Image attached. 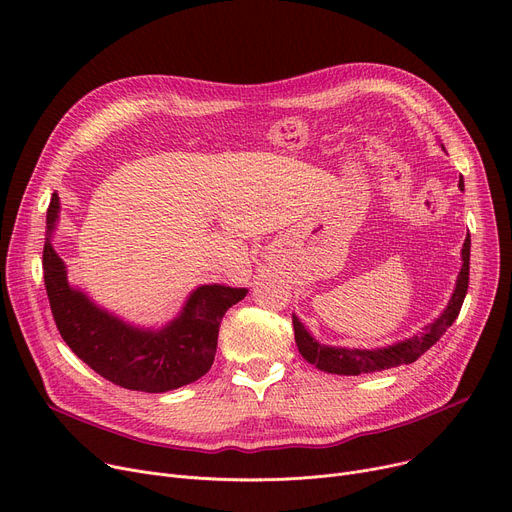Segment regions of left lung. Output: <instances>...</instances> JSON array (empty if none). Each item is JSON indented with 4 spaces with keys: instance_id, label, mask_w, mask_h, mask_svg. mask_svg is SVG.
I'll return each instance as SVG.
<instances>
[{
    "instance_id": "obj_1",
    "label": "left lung",
    "mask_w": 512,
    "mask_h": 512,
    "mask_svg": "<svg viewBox=\"0 0 512 512\" xmlns=\"http://www.w3.org/2000/svg\"><path fill=\"white\" fill-rule=\"evenodd\" d=\"M444 149V145H442ZM459 188L465 191L463 178L459 180ZM469 257H471V236L467 234L463 249H461V272L456 276L452 297L446 305V309L432 321V324L423 326L417 334L396 340L386 346L378 348H346V346H332L317 342L311 332L301 324V319L292 313L294 324V340H297L299 353L305 361L315 365L317 369L336 375H359V373H373L398 365H409L417 361L427 348H432L444 332L454 324V319L459 317V311L463 307L467 286H469Z\"/></svg>"
}]
</instances>
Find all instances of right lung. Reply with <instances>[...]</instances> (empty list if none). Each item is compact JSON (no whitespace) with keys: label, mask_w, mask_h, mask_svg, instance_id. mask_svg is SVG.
Masks as SVG:
<instances>
[{"label":"right lung","mask_w":512,"mask_h":512,"mask_svg":"<svg viewBox=\"0 0 512 512\" xmlns=\"http://www.w3.org/2000/svg\"><path fill=\"white\" fill-rule=\"evenodd\" d=\"M43 247V276L53 319L72 353L101 378L137 392H168L197 382L213 363L226 311L247 288L201 284L182 309L159 328L130 324L68 282L64 259L53 249L60 197L51 195Z\"/></svg>","instance_id":"obj_1"}]
</instances>
